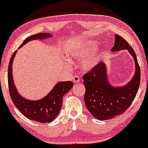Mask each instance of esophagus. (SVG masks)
<instances>
[{
    "label": "esophagus",
    "mask_w": 148,
    "mask_h": 148,
    "mask_svg": "<svg viewBox=\"0 0 148 148\" xmlns=\"http://www.w3.org/2000/svg\"><path fill=\"white\" fill-rule=\"evenodd\" d=\"M80 81V77L79 76L77 75H74V77H73V82L75 83H79V82Z\"/></svg>",
    "instance_id": "34e87169"
}]
</instances>
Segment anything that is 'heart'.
<instances>
[{
	"label": "heart",
	"instance_id": "heart-1",
	"mask_svg": "<svg viewBox=\"0 0 148 148\" xmlns=\"http://www.w3.org/2000/svg\"><path fill=\"white\" fill-rule=\"evenodd\" d=\"M97 47V43L95 42H87L83 45L76 47L72 51H71V55L76 59L81 60L83 59L86 56L90 54L94 49H95ZM99 54H93L89 56L87 59H85L83 62V67L85 69H90L94 66H95L99 60Z\"/></svg>",
	"mask_w": 148,
	"mask_h": 148
}]
</instances>
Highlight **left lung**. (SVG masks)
<instances>
[{"mask_svg": "<svg viewBox=\"0 0 148 148\" xmlns=\"http://www.w3.org/2000/svg\"><path fill=\"white\" fill-rule=\"evenodd\" d=\"M122 49H127L135 62V74L127 84L122 87L110 84L103 62L98 63L83 76L85 104L91 114L99 120H108L123 113L133 102L139 88L140 71L134 51L123 37L115 34L114 45L111 50Z\"/></svg>", "mask_w": 148, "mask_h": 148, "instance_id": "1", "label": "left lung"}]
</instances>
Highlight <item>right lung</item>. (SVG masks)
<instances>
[{
  "instance_id": "add662e5",
  "label": "right lung",
  "mask_w": 148,
  "mask_h": 148,
  "mask_svg": "<svg viewBox=\"0 0 148 148\" xmlns=\"http://www.w3.org/2000/svg\"><path fill=\"white\" fill-rule=\"evenodd\" d=\"M51 37V35L49 33H38L30 36L23 42L18 49L30 40L36 39L43 40ZM16 51H14L8 66V85L12 102L14 103L17 109L30 120L42 123H50L56 119L59 113L63 103V96L72 88L74 85L71 81L58 82L47 96L40 100L29 101L26 99L18 94L14 83L12 63Z\"/></svg>"
}]
</instances>
